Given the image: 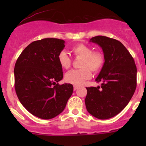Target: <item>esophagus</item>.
I'll use <instances>...</instances> for the list:
<instances>
[{"instance_id":"34e87169","label":"esophagus","mask_w":146,"mask_h":146,"mask_svg":"<svg viewBox=\"0 0 146 146\" xmlns=\"http://www.w3.org/2000/svg\"><path fill=\"white\" fill-rule=\"evenodd\" d=\"M78 88H79V86H76V85H74V86H73V89H74V90H76Z\"/></svg>"}]
</instances>
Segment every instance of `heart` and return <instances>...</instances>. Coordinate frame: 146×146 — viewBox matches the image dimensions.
I'll use <instances>...</instances> for the list:
<instances>
[{
  "mask_svg": "<svg viewBox=\"0 0 146 146\" xmlns=\"http://www.w3.org/2000/svg\"><path fill=\"white\" fill-rule=\"evenodd\" d=\"M72 53L76 58H82L81 69L71 70L65 75V80L68 83L81 85L91 77L90 70L93 73L100 71L105 63V56L100 51H93L90 46L84 44L75 45L71 48ZM58 62L62 68L68 69L71 67L72 60L68 53L62 51L58 57Z\"/></svg>",
  "mask_w": 146,
  "mask_h": 146,
  "instance_id": "b5f03b06",
  "label": "heart"
}]
</instances>
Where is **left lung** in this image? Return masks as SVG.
<instances>
[{
	"instance_id": "left-lung-1",
	"label": "left lung",
	"mask_w": 146,
	"mask_h": 146,
	"mask_svg": "<svg viewBox=\"0 0 146 146\" xmlns=\"http://www.w3.org/2000/svg\"><path fill=\"white\" fill-rule=\"evenodd\" d=\"M102 48L105 63L95 81L101 87H88L86 109L100 119L115 117L126 106L137 87L135 61L121 42L98 36L90 40Z\"/></svg>"
}]
</instances>
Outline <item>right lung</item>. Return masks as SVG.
Returning <instances> with one entry per match:
<instances>
[{
  "label": "right lung",
  "instance_id": "add662e5",
  "mask_svg": "<svg viewBox=\"0 0 146 146\" xmlns=\"http://www.w3.org/2000/svg\"><path fill=\"white\" fill-rule=\"evenodd\" d=\"M64 43L58 38L33 42L23 50L15 64L18 98L23 106L38 118L49 119L61 113L73 93L71 84L58 83L63 78L58 57Z\"/></svg>",
  "mask_w": 146,
  "mask_h": 146
}]
</instances>
